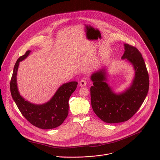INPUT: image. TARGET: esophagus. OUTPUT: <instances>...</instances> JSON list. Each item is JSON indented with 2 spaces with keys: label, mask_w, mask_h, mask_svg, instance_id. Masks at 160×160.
Segmentation results:
<instances>
[{
  "label": "esophagus",
  "mask_w": 160,
  "mask_h": 160,
  "mask_svg": "<svg viewBox=\"0 0 160 160\" xmlns=\"http://www.w3.org/2000/svg\"><path fill=\"white\" fill-rule=\"evenodd\" d=\"M79 83H80V85L81 87H85V86L86 85V84H87V82H86L85 80L82 79V80H81L79 82Z\"/></svg>",
  "instance_id": "34e87169"
}]
</instances>
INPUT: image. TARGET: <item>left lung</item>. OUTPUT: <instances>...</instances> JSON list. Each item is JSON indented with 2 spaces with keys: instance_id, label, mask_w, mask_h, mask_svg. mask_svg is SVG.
Masks as SVG:
<instances>
[{
  "instance_id": "8db88e82",
  "label": "left lung",
  "mask_w": 160,
  "mask_h": 160,
  "mask_svg": "<svg viewBox=\"0 0 160 160\" xmlns=\"http://www.w3.org/2000/svg\"><path fill=\"white\" fill-rule=\"evenodd\" d=\"M122 59H127L135 70L130 86L124 92L117 94L107 83L105 68L93 73L90 79L91 105L96 115L108 123L123 122L132 118L143 103L149 90V75L145 62L139 50L124 43Z\"/></svg>"
}]
</instances>
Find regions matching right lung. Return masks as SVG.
<instances>
[{"mask_svg": "<svg viewBox=\"0 0 160 160\" xmlns=\"http://www.w3.org/2000/svg\"><path fill=\"white\" fill-rule=\"evenodd\" d=\"M31 51H27L17 60L10 82L12 98L23 117L33 125L42 129H52L61 125L68 115V101L75 90L78 82H70L62 84L48 102L35 104L26 101L18 91L17 72L19 62L26 59Z\"/></svg>", "mask_w": 160, "mask_h": 160, "instance_id": "right-lung-1", "label": "right lung"}]
</instances>
